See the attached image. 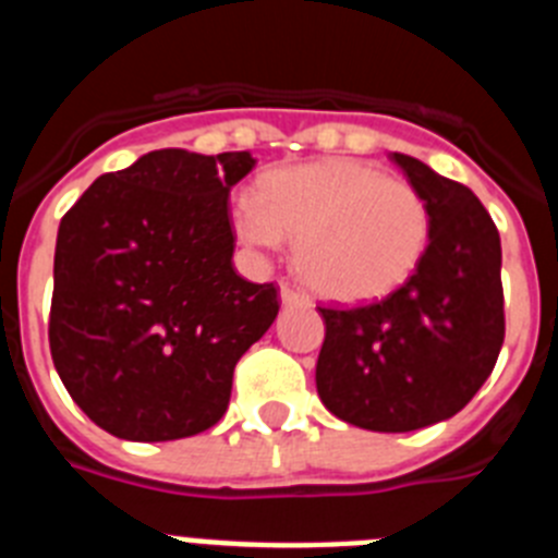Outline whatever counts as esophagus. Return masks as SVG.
I'll use <instances>...</instances> for the list:
<instances>
[{
	"instance_id": "1",
	"label": "esophagus",
	"mask_w": 558,
	"mask_h": 558,
	"mask_svg": "<svg viewBox=\"0 0 558 558\" xmlns=\"http://www.w3.org/2000/svg\"><path fill=\"white\" fill-rule=\"evenodd\" d=\"M279 293H282L284 307H307V304H310L307 295H304L302 290L290 288V284H282V290H279Z\"/></svg>"
}]
</instances>
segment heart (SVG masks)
I'll use <instances>...</instances> for the list:
<instances>
[{"label":"heart","instance_id":"b5f03b06","mask_svg":"<svg viewBox=\"0 0 558 558\" xmlns=\"http://www.w3.org/2000/svg\"><path fill=\"white\" fill-rule=\"evenodd\" d=\"M243 243H295V268L324 299L363 304L386 299L416 274L430 245L425 195L383 167L322 159L279 167L259 181V201L234 206Z\"/></svg>","mask_w":558,"mask_h":558}]
</instances>
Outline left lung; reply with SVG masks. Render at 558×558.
Masks as SVG:
<instances>
[{
	"instance_id": "8db88e82",
	"label": "left lung",
	"mask_w": 558,
	"mask_h": 558,
	"mask_svg": "<svg viewBox=\"0 0 558 558\" xmlns=\"http://www.w3.org/2000/svg\"><path fill=\"white\" fill-rule=\"evenodd\" d=\"M427 201L430 245L416 274L383 302L318 307L315 366L329 413L374 433L456 416L486 383L506 338L500 234L470 186L405 153L391 156Z\"/></svg>"
}]
</instances>
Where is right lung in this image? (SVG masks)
Segmentation results:
<instances>
[{
    "mask_svg": "<svg viewBox=\"0 0 558 558\" xmlns=\"http://www.w3.org/2000/svg\"><path fill=\"white\" fill-rule=\"evenodd\" d=\"M248 150L145 153L63 215L49 352L69 397L128 441H172L223 418L236 360L279 290L236 276L229 192Z\"/></svg>",
    "mask_w": 558,
    "mask_h": 558,
    "instance_id": "right-lung-1",
    "label": "right lung"
}]
</instances>
